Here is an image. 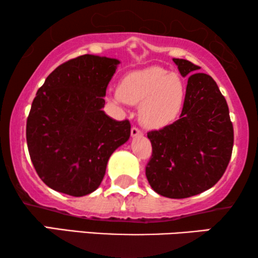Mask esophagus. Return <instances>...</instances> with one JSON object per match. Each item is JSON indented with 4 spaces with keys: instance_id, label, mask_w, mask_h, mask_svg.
I'll list each match as a JSON object with an SVG mask.
<instances>
[{
    "instance_id": "obj_1",
    "label": "esophagus",
    "mask_w": 258,
    "mask_h": 258,
    "mask_svg": "<svg viewBox=\"0 0 258 258\" xmlns=\"http://www.w3.org/2000/svg\"><path fill=\"white\" fill-rule=\"evenodd\" d=\"M143 132L141 129L137 128V126H133L132 128V136L133 137H137V136H142Z\"/></svg>"
}]
</instances>
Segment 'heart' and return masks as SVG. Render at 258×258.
Wrapping results in <instances>:
<instances>
[{
	"mask_svg": "<svg viewBox=\"0 0 258 258\" xmlns=\"http://www.w3.org/2000/svg\"><path fill=\"white\" fill-rule=\"evenodd\" d=\"M185 100V83L178 74L161 67L135 70L123 77L114 101L140 104V119L149 128H162L177 117Z\"/></svg>",
	"mask_w": 258,
	"mask_h": 258,
	"instance_id": "heart-1",
	"label": "heart"
}]
</instances>
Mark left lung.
Returning <instances> with one entry per match:
<instances>
[{
	"label": "left lung",
	"instance_id": "obj_1",
	"mask_svg": "<svg viewBox=\"0 0 258 258\" xmlns=\"http://www.w3.org/2000/svg\"><path fill=\"white\" fill-rule=\"evenodd\" d=\"M189 76L181 116L172 124L148 133L153 153L146 167L148 182L169 199H186L210 189L231 158L234 126L227 101L213 77L201 67L174 58Z\"/></svg>",
	"mask_w": 258,
	"mask_h": 258
}]
</instances>
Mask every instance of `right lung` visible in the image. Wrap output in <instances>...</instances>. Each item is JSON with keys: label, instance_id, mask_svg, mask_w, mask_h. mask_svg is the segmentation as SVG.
<instances>
[{"label": "right lung", "instance_id": "add662e5", "mask_svg": "<svg viewBox=\"0 0 258 258\" xmlns=\"http://www.w3.org/2000/svg\"><path fill=\"white\" fill-rule=\"evenodd\" d=\"M118 59L82 55L58 66L27 118L30 160L49 188L84 196L100 186L111 154L130 137V122L102 110Z\"/></svg>", "mask_w": 258, "mask_h": 258}]
</instances>
